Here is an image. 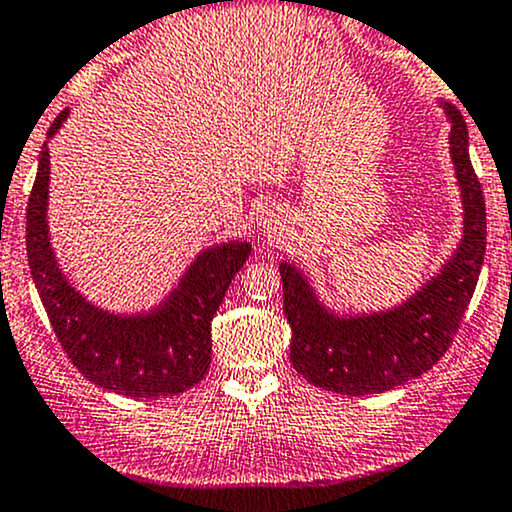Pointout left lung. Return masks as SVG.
Returning <instances> with one entry per match:
<instances>
[{
    "label": "left lung",
    "mask_w": 512,
    "mask_h": 512,
    "mask_svg": "<svg viewBox=\"0 0 512 512\" xmlns=\"http://www.w3.org/2000/svg\"><path fill=\"white\" fill-rule=\"evenodd\" d=\"M452 119V161L464 197V239L452 261L403 307L371 317L327 315L310 285L288 263L280 266L290 361L302 378L342 395L383 393L422 376L452 346L474 295L486 254V202L469 158V131L461 112Z\"/></svg>",
    "instance_id": "8db88e82"
}]
</instances>
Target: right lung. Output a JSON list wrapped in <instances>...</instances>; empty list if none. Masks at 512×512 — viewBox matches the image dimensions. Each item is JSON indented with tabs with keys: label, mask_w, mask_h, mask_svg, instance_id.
<instances>
[{
	"label": "right lung",
	"mask_w": 512,
	"mask_h": 512,
	"mask_svg": "<svg viewBox=\"0 0 512 512\" xmlns=\"http://www.w3.org/2000/svg\"><path fill=\"white\" fill-rule=\"evenodd\" d=\"M65 114L68 109L58 114L48 136L56 134ZM46 200L48 148L43 146L26 210V254L53 332L73 366L95 386L129 398H166L200 383L212 361V317L251 246L241 241L207 249L158 310L114 317L95 310L60 276L48 244Z\"/></svg>",
	"instance_id": "add662e5"
}]
</instances>
